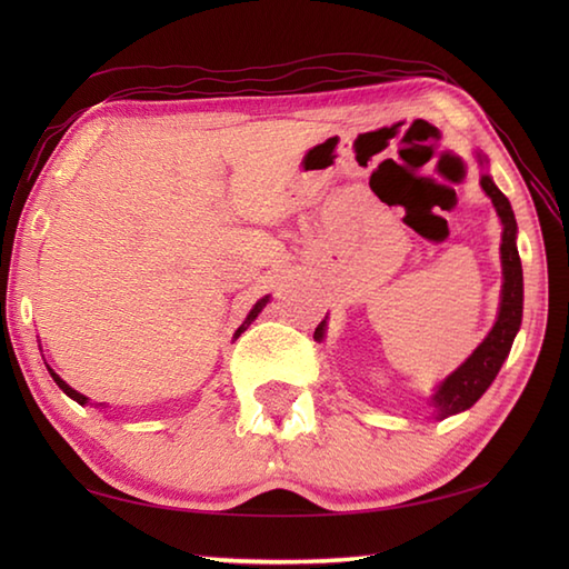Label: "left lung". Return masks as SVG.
<instances>
[{
	"label": "left lung",
	"instance_id": "1",
	"mask_svg": "<svg viewBox=\"0 0 569 569\" xmlns=\"http://www.w3.org/2000/svg\"><path fill=\"white\" fill-rule=\"evenodd\" d=\"M481 188H485V192L491 198L493 208H497L503 224L501 310H499L497 325H493L491 332L487 335V340L475 349V355H471L462 367L440 383L438 393L432 396L435 416L440 420L459 413V410L471 408L479 401L481 393L489 389L491 381L497 379L503 359L511 352L513 337L518 328H521V316H523V269H521V257H518V249H516V217L511 210V202L497 186H493V180L489 176H481ZM322 328H325V320L316 328V335H322Z\"/></svg>",
	"mask_w": 569,
	"mask_h": 569
}]
</instances>
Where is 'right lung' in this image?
Masks as SVG:
<instances>
[{"instance_id":"1","label":"right lung","mask_w":569,"mask_h":569,"mask_svg":"<svg viewBox=\"0 0 569 569\" xmlns=\"http://www.w3.org/2000/svg\"><path fill=\"white\" fill-rule=\"evenodd\" d=\"M266 300H269V296H266V298H261V300H259V303H257V306H253V310L249 312V318H247V325H249V322H251L253 318H257V316H259V312H261V308L266 306ZM241 330H244V325H241V328L237 330V335H239ZM48 371H51V377H53V381H56V383L60 386V389H63V391H66V393H68V396L72 398V401H78L80 406H84V403H88V398H84L82 393H78L76 389H70V386H68V383H66L63 379H60V377H58V373H56L53 369H48Z\"/></svg>"}]
</instances>
